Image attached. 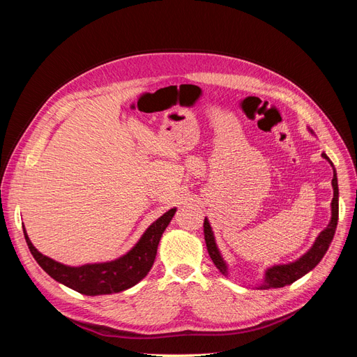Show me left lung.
I'll list each match as a JSON object with an SVG mask.
<instances>
[{
	"mask_svg": "<svg viewBox=\"0 0 357 357\" xmlns=\"http://www.w3.org/2000/svg\"><path fill=\"white\" fill-rule=\"evenodd\" d=\"M308 131L311 134H314L312 132V129H310V128H308ZM321 158L326 159L333 167V164L326 156V153H321ZM332 188H333V198L331 202L332 215H331L329 225L319 234V236L316 238L314 244L311 245L310 250L302 255L299 259H296V261L290 262V264L269 266L265 271L262 283L257 286V289H277V287H284L287 284H291L294 282H296L298 278L304 277L307 273H310L311 269H314L317 266V264L321 261L323 256H325V253L328 252L329 244L333 240L335 229H337V223H338V178H337V171H335V168H333ZM204 236H205V244H207V250H208V255L211 257L213 264L218 266V269L223 275H229L228 264L225 262L219 247H218V244H215L211 225L207 218L204 219Z\"/></svg>",
	"mask_w": 357,
	"mask_h": 357,
	"instance_id": "1",
	"label": "left lung"
}]
</instances>
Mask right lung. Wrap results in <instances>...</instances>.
<instances>
[{"label": "right lung", "mask_w": 357, "mask_h": 357, "mask_svg": "<svg viewBox=\"0 0 357 357\" xmlns=\"http://www.w3.org/2000/svg\"><path fill=\"white\" fill-rule=\"evenodd\" d=\"M177 208H171L149 226L142 238L126 255L114 261L101 264H86L82 266H68L41 255L32 245L24 226V235L31 255L37 264L58 283H62L82 295L98 296L110 295L135 286L149 274L153 266L160 236L169 225Z\"/></svg>", "instance_id": "1"}]
</instances>
